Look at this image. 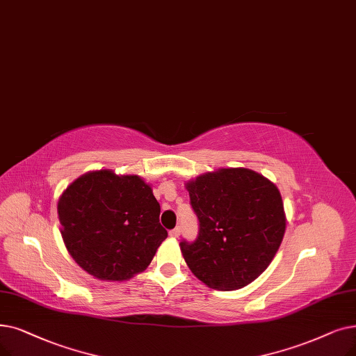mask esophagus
<instances>
[{
  "label": "esophagus",
  "instance_id": "obj_1",
  "mask_svg": "<svg viewBox=\"0 0 356 356\" xmlns=\"http://www.w3.org/2000/svg\"><path fill=\"white\" fill-rule=\"evenodd\" d=\"M168 234H170V237L177 238V237L180 236V227H176V228H173V229H170Z\"/></svg>",
  "mask_w": 356,
  "mask_h": 356
}]
</instances>
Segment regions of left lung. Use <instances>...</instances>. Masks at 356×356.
I'll return each mask as SVG.
<instances>
[{
    "label": "left lung",
    "instance_id": "left-lung-1",
    "mask_svg": "<svg viewBox=\"0 0 356 356\" xmlns=\"http://www.w3.org/2000/svg\"><path fill=\"white\" fill-rule=\"evenodd\" d=\"M186 188L199 221L195 241H180L189 269L213 289L234 291L253 282L285 234L280 191L249 168H221Z\"/></svg>",
    "mask_w": 356,
    "mask_h": 356
}]
</instances>
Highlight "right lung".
Masks as SVG:
<instances>
[{
    "mask_svg": "<svg viewBox=\"0 0 356 356\" xmlns=\"http://www.w3.org/2000/svg\"><path fill=\"white\" fill-rule=\"evenodd\" d=\"M58 215L67 250L102 281H125L143 272L167 238L148 184L111 170L72 181L59 197Z\"/></svg>",
    "mask_w": 356,
    "mask_h": 356,
    "instance_id": "obj_1",
    "label": "right lung"
}]
</instances>
